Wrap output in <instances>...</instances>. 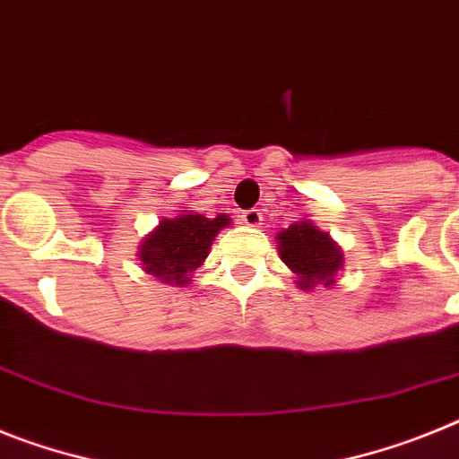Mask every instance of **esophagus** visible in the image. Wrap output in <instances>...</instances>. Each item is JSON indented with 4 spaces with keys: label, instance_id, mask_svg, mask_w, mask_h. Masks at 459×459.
Instances as JSON below:
<instances>
[{
    "label": "esophagus",
    "instance_id": "obj_1",
    "mask_svg": "<svg viewBox=\"0 0 459 459\" xmlns=\"http://www.w3.org/2000/svg\"><path fill=\"white\" fill-rule=\"evenodd\" d=\"M242 217V223H247V226H252V229H259L261 221H264V214H261V210H245L240 214Z\"/></svg>",
    "mask_w": 459,
    "mask_h": 459
}]
</instances>
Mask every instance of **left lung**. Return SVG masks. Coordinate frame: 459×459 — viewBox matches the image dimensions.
<instances>
[{"label": "left lung", "instance_id": "8db88e82", "mask_svg": "<svg viewBox=\"0 0 459 459\" xmlns=\"http://www.w3.org/2000/svg\"><path fill=\"white\" fill-rule=\"evenodd\" d=\"M280 259L299 275L296 284L313 289L315 284H333L336 273L342 268V252L329 233L307 221H296L277 233Z\"/></svg>", "mask_w": 459, "mask_h": 459}]
</instances>
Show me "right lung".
Here are the masks:
<instances>
[{
  "instance_id": "add662e5",
  "label": "right lung",
  "mask_w": 459,
  "mask_h": 459,
  "mask_svg": "<svg viewBox=\"0 0 459 459\" xmlns=\"http://www.w3.org/2000/svg\"><path fill=\"white\" fill-rule=\"evenodd\" d=\"M229 223L230 219L226 214L207 219L188 210H182L179 217L163 219L142 240V268L160 282L184 287L191 282V273L207 259L219 230Z\"/></svg>"
}]
</instances>
